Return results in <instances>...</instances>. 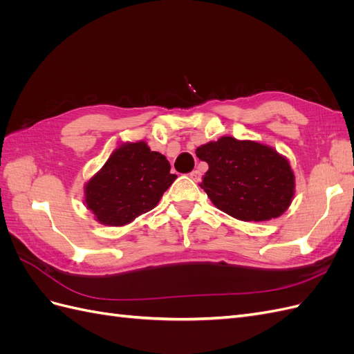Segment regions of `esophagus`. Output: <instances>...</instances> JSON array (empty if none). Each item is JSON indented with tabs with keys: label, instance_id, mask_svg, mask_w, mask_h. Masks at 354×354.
Returning <instances> with one entry per match:
<instances>
[{
	"label": "esophagus",
	"instance_id": "esophagus-1",
	"mask_svg": "<svg viewBox=\"0 0 354 354\" xmlns=\"http://www.w3.org/2000/svg\"><path fill=\"white\" fill-rule=\"evenodd\" d=\"M190 176V178L194 180V181H196V183H199L201 181V177H202V174H201V171H198V169H195V171H192V173L189 174Z\"/></svg>",
	"mask_w": 354,
	"mask_h": 354
}]
</instances>
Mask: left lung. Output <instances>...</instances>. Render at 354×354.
<instances>
[{
  "mask_svg": "<svg viewBox=\"0 0 354 354\" xmlns=\"http://www.w3.org/2000/svg\"><path fill=\"white\" fill-rule=\"evenodd\" d=\"M208 164L201 187L220 211L242 221L281 217L295 195L289 160L269 145L224 136L196 149Z\"/></svg>",
  "mask_w": 354,
  "mask_h": 354,
  "instance_id": "left-lung-1",
  "label": "left lung"
}]
</instances>
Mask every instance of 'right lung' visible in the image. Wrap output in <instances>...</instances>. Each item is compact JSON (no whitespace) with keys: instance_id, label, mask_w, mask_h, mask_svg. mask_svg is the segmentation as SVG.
<instances>
[{"instance_id":"right-lung-1","label":"right lung","mask_w":354,"mask_h":354,"mask_svg":"<svg viewBox=\"0 0 354 354\" xmlns=\"http://www.w3.org/2000/svg\"><path fill=\"white\" fill-rule=\"evenodd\" d=\"M169 169L167 158L146 142L122 143L85 183V205L100 224L125 226L158 205L177 178Z\"/></svg>"}]
</instances>
